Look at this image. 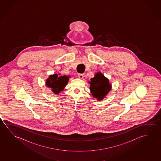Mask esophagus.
Masks as SVG:
<instances>
[{
  "mask_svg": "<svg viewBox=\"0 0 161 161\" xmlns=\"http://www.w3.org/2000/svg\"><path fill=\"white\" fill-rule=\"evenodd\" d=\"M78 77H79V78H80V79H83V77H84V74L79 73V74H78Z\"/></svg>",
  "mask_w": 161,
  "mask_h": 161,
  "instance_id": "esophagus-1",
  "label": "esophagus"
}]
</instances>
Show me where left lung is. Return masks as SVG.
Segmentation results:
<instances>
[{
  "label": "left lung",
  "instance_id": "1",
  "mask_svg": "<svg viewBox=\"0 0 161 161\" xmlns=\"http://www.w3.org/2000/svg\"><path fill=\"white\" fill-rule=\"evenodd\" d=\"M89 89L92 96L98 101L103 100L111 89V85L109 80L101 72L95 74V77L91 79Z\"/></svg>",
  "mask_w": 161,
  "mask_h": 161
}]
</instances>
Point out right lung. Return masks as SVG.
Listing matches in <instances>:
<instances>
[{
  "mask_svg": "<svg viewBox=\"0 0 161 161\" xmlns=\"http://www.w3.org/2000/svg\"><path fill=\"white\" fill-rule=\"evenodd\" d=\"M69 77L66 75H58L57 74L51 75L46 80V86L51 88L55 94L59 95L66 86L69 81Z\"/></svg>",
  "mask_w": 161,
  "mask_h": 161,
  "instance_id": "1",
  "label": "right lung"
}]
</instances>
